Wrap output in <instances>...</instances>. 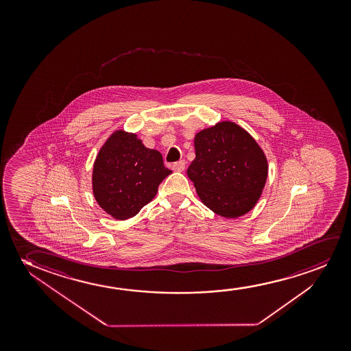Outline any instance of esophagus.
<instances>
[{
    "mask_svg": "<svg viewBox=\"0 0 351 351\" xmlns=\"http://www.w3.org/2000/svg\"><path fill=\"white\" fill-rule=\"evenodd\" d=\"M186 168V162L184 160H178L173 164V169L175 171H183Z\"/></svg>",
    "mask_w": 351,
    "mask_h": 351,
    "instance_id": "esophagus-1",
    "label": "esophagus"
}]
</instances>
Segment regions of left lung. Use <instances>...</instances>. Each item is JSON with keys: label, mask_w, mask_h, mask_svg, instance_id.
Masks as SVG:
<instances>
[{"label": "left lung", "mask_w": 351, "mask_h": 351, "mask_svg": "<svg viewBox=\"0 0 351 351\" xmlns=\"http://www.w3.org/2000/svg\"><path fill=\"white\" fill-rule=\"evenodd\" d=\"M195 158L188 167L197 195L226 218L243 216L254 207L267 178V160L252 136L234 122H219L199 132Z\"/></svg>", "instance_id": "1"}]
</instances>
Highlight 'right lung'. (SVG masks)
Wrapping results in <instances>:
<instances>
[{
    "label": "right lung",
    "instance_id": "obj_1",
    "mask_svg": "<svg viewBox=\"0 0 351 351\" xmlns=\"http://www.w3.org/2000/svg\"><path fill=\"white\" fill-rule=\"evenodd\" d=\"M169 173L160 152L145 147L133 133L117 130L97 156L93 194L106 213L123 221L154 199Z\"/></svg>",
    "mask_w": 351,
    "mask_h": 351
}]
</instances>
